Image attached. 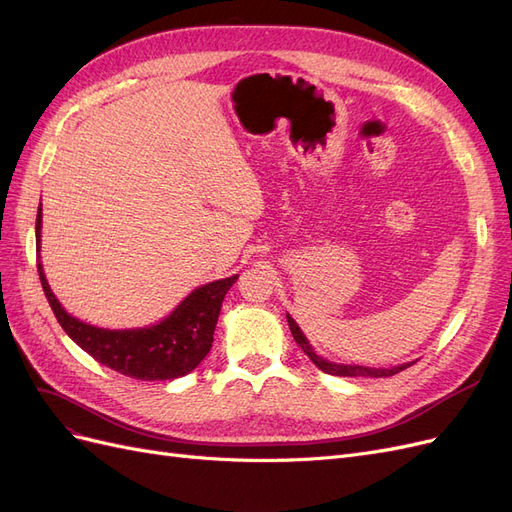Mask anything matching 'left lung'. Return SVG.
Returning a JSON list of instances; mask_svg holds the SVG:
<instances>
[{"label":"left lung","instance_id":"obj_1","mask_svg":"<svg viewBox=\"0 0 512 512\" xmlns=\"http://www.w3.org/2000/svg\"><path fill=\"white\" fill-rule=\"evenodd\" d=\"M286 320H288V328H291L293 337L297 341V345L305 351L307 358L314 362L322 372L326 374H335V376H370V379H385V376H393L397 372L406 370L408 366H412L414 362L410 364H402V366H393V368H370V366H351V364H335V362H328L324 358H320V355L314 351V347L309 345V341L305 339V335L301 332V328L297 326V322L286 314Z\"/></svg>","mask_w":512,"mask_h":512}]
</instances>
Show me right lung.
<instances>
[{
	"label": "right lung",
	"instance_id": "right-lung-1",
	"mask_svg": "<svg viewBox=\"0 0 512 512\" xmlns=\"http://www.w3.org/2000/svg\"><path fill=\"white\" fill-rule=\"evenodd\" d=\"M35 242L41 249V203L35 221ZM37 272L43 293L54 311L58 324L64 328L83 351L100 364L113 368L138 381H171L192 372L211 351L213 332L224 301L236 276L215 280L198 286L177 305L159 324L131 330H108L90 326L71 314L58 303L56 295L43 274V265L37 257Z\"/></svg>",
	"mask_w": 512,
	"mask_h": 512
}]
</instances>
